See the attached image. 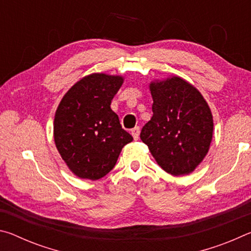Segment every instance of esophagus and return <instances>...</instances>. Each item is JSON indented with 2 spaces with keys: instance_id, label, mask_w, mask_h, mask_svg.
I'll return each instance as SVG.
<instances>
[{
  "instance_id": "1",
  "label": "esophagus",
  "mask_w": 251,
  "mask_h": 251,
  "mask_svg": "<svg viewBox=\"0 0 251 251\" xmlns=\"http://www.w3.org/2000/svg\"><path fill=\"white\" fill-rule=\"evenodd\" d=\"M139 133H141V128H139L138 126H136V127H134L133 129H131V135H133L134 139H138Z\"/></svg>"
}]
</instances>
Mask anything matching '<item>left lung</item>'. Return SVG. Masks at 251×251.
<instances>
[{"label": "left lung", "instance_id": "obj_1", "mask_svg": "<svg viewBox=\"0 0 251 251\" xmlns=\"http://www.w3.org/2000/svg\"><path fill=\"white\" fill-rule=\"evenodd\" d=\"M152 116L141 131L157 164L174 176L193 173L209 151L211 110L196 87L178 76L150 84Z\"/></svg>", "mask_w": 251, "mask_h": 251}]
</instances>
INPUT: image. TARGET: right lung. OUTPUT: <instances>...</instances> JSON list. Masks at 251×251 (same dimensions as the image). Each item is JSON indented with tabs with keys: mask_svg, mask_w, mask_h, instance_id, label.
<instances>
[{
	"mask_svg": "<svg viewBox=\"0 0 251 251\" xmlns=\"http://www.w3.org/2000/svg\"><path fill=\"white\" fill-rule=\"evenodd\" d=\"M124 78L94 73L74 84L55 113L54 141L71 172L97 180L115 166L122 148L133 141L110 108Z\"/></svg>",
	"mask_w": 251,
	"mask_h": 251,
	"instance_id": "add662e5",
	"label": "right lung"
}]
</instances>
